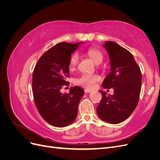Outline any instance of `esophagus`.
<instances>
[{"instance_id": "1", "label": "esophagus", "mask_w": 160, "mask_h": 160, "mask_svg": "<svg viewBox=\"0 0 160 160\" xmlns=\"http://www.w3.org/2000/svg\"><path fill=\"white\" fill-rule=\"evenodd\" d=\"M85 93H91V92L92 91L91 89H85Z\"/></svg>"}]
</instances>
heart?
<instances>
[{"mask_svg":"<svg viewBox=\"0 0 160 160\" xmlns=\"http://www.w3.org/2000/svg\"><path fill=\"white\" fill-rule=\"evenodd\" d=\"M88 55L93 61L95 64H100L103 61V54L99 50L95 48H89L86 51ZM79 55L77 53H73L69 59V65L71 69L75 67L79 62ZM101 80V77L99 75L93 74H83L79 78L75 81V83L82 87H85L86 88L91 89L95 86L97 82H99Z\"/></svg>","mask_w":160,"mask_h":160,"instance_id":"heart-1","label":"heart"}]
</instances>
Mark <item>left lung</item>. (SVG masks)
Wrapping results in <instances>:
<instances>
[{
  "label": "left lung",
  "instance_id": "8db88e82",
  "mask_svg": "<svg viewBox=\"0 0 160 160\" xmlns=\"http://www.w3.org/2000/svg\"><path fill=\"white\" fill-rule=\"evenodd\" d=\"M103 47L110 59L111 72L105 77L104 89L113 88L114 94L102 95L97 113L104 122L118 124L128 119L136 108L142 88V72L129 51L113 41H106Z\"/></svg>",
  "mask_w": 160,
  "mask_h": 160
}]
</instances>
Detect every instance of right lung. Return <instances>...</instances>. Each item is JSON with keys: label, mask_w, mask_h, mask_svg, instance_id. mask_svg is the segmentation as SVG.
<instances>
[{"label": "right lung", "mask_w": 160, "mask_h": 160, "mask_svg": "<svg viewBox=\"0 0 160 160\" xmlns=\"http://www.w3.org/2000/svg\"><path fill=\"white\" fill-rule=\"evenodd\" d=\"M81 43H58L38 59L32 74V93L36 107L47 123L63 128L75 120L79 101L84 95L80 87H71L69 93L61 89L69 85V59Z\"/></svg>", "instance_id": "obj_1"}]
</instances>
